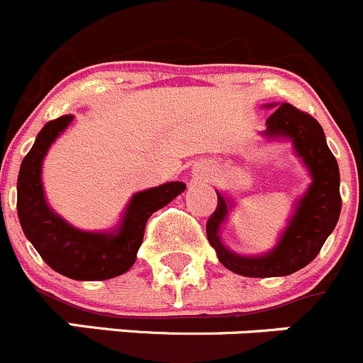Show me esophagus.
I'll use <instances>...</instances> for the list:
<instances>
[{"label":"esophagus","mask_w":363,"mask_h":363,"mask_svg":"<svg viewBox=\"0 0 363 363\" xmlns=\"http://www.w3.org/2000/svg\"><path fill=\"white\" fill-rule=\"evenodd\" d=\"M193 174H195V179H206L208 177L209 170L206 168V166H199L197 170H193Z\"/></svg>","instance_id":"obj_1"}]
</instances>
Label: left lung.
Wrapping results in <instances>:
<instances>
[{"mask_svg": "<svg viewBox=\"0 0 363 363\" xmlns=\"http://www.w3.org/2000/svg\"><path fill=\"white\" fill-rule=\"evenodd\" d=\"M265 109L274 111L262 135L269 141H290L311 182L297 201L276 247L256 256H243L223 245L220 229L235 208V201L216 189L218 204L206 225L208 240L220 263L245 277L289 276L313 262L333 233L342 208L340 172L319 121L290 104H267Z\"/></svg>", "mask_w": 363, "mask_h": 363, "instance_id": "1", "label": "left lung"}]
</instances>
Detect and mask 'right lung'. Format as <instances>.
<instances>
[{
    "mask_svg": "<svg viewBox=\"0 0 363 363\" xmlns=\"http://www.w3.org/2000/svg\"><path fill=\"white\" fill-rule=\"evenodd\" d=\"M71 114L48 121L21 162L18 177V216L23 233L55 272L77 281L121 276L135 262L152 213L170 204L186 189L181 181L164 182L132 195L111 231H82L50 208L43 188V162L50 147L69 127Z\"/></svg>",
    "mask_w": 363,
    "mask_h": 363,
    "instance_id": "right-lung-1",
    "label": "right lung"
}]
</instances>
